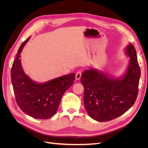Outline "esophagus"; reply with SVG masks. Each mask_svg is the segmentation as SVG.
Masks as SVG:
<instances>
[{"instance_id": "obj_1", "label": "esophagus", "mask_w": 148, "mask_h": 148, "mask_svg": "<svg viewBox=\"0 0 148 148\" xmlns=\"http://www.w3.org/2000/svg\"><path fill=\"white\" fill-rule=\"evenodd\" d=\"M81 77H82V71H77V73H76V75H75L76 79H77V80L79 79L80 78H81Z\"/></svg>"}]
</instances>
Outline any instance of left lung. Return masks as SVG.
Masks as SVG:
<instances>
[{"label":"left lung","instance_id":"8db88e82","mask_svg":"<svg viewBox=\"0 0 148 148\" xmlns=\"http://www.w3.org/2000/svg\"><path fill=\"white\" fill-rule=\"evenodd\" d=\"M126 53L130 60L122 78H111L95 69L85 70L82 75L85 109L88 115L98 122H108L119 117L135 102L140 67L136 49L132 44H128Z\"/></svg>","mask_w":148,"mask_h":148}]
</instances>
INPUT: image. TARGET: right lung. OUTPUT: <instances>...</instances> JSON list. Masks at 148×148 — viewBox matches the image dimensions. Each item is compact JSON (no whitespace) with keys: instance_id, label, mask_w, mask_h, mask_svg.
Returning <instances> with one entry per match:
<instances>
[{"instance_id":"obj_1","label":"right lung","mask_w":148,"mask_h":148,"mask_svg":"<svg viewBox=\"0 0 148 148\" xmlns=\"http://www.w3.org/2000/svg\"><path fill=\"white\" fill-rule=\"evenodd\" d=\"M29 38L21 44L12 65L11 79L16 102L23 112L35 119H48L58 109L62 96L73 84L75 73L44 83L33 82L22 69L20 54Z\"/></svg>"}]
</instances>
